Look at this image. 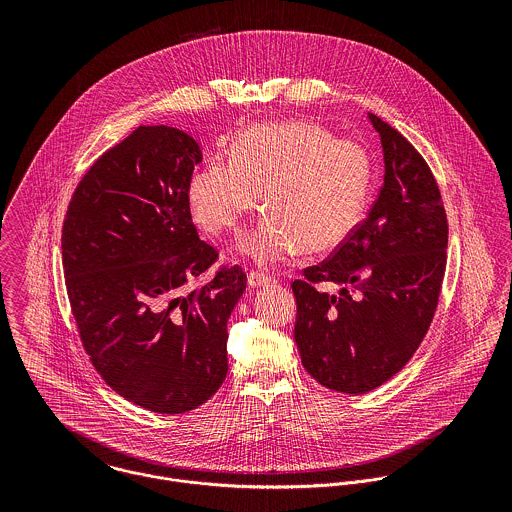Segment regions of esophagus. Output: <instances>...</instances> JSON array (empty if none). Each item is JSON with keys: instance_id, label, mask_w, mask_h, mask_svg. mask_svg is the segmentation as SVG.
Masks as SVG:
<instances>
[{"instance_id": "obj_1", "label": "esophagus", "mask_w": 512, "mask_h": 512, "mask_svg": "<svg viewBox=\"0 0 512 512\" xmlns=\"http://www.w3.org/2000/svg\"><path fill=\"white\" fill-rule=\"evenodd\" d=\"M270 284H276L274 278H270L268 274L264 272H248V286L250 288H262V286H270Z\"/></svg>"}]
</instances>
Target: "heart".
Returning a JSON list of instances; mask_svg holds the SVG:
<instances>
[{"label": "heart", "mask_w": 512, "mask_h": 512, "mask_svg": "<svg viewBox=\"0 0 512 512\" xmlns=\"http://www.w3.org/2000/svg\"><path fill=\"white\" fill-rule=\"evenodd\" d=\"M372 163L363 147L313 122L266 124L240 132L230 161L211 159L189 181L195 220L211 234L236 232L256 209L268 211L242 250L262 264L295 252L327 254L365 219Z\"/></svg>", "instance_id": "heart-1"}]
</instances>
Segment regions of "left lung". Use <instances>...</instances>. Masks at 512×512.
<instances>
[{
	"label": "left lung",
	"mask_w": 512,
	"mask_h": 512,
	"mask_svg": "<svg viewBox=\"0 0 512 512\" xmlns=\"http://www.w3.org/2000/svg\"><path fill=\"white\" fill-rule=\"evenodd\" d=\"M384 151V183L355 234L292 284L293 339L323 386L365 394L390 380L424 341L447 262V217L426 159L368 114ZM317 283H335L337 296Z\"/></svg>",
	"instance_id": "1"
}]
</instances>
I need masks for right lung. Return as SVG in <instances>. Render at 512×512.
I'll return each mask as SVG.
<instances>
[{
    "mask_svg": "<svg viewBox=\"0 0 512 512\" xmlns=\"http://www.w3.org/2000/svg\"><path fill=\"white\" fill-rule=\"evenodd\" d=\"M199 144L140 126L80 179L63 224V270L80 341L104 382L157 414L205 404L226 378V323L246 290L240 266L185 286L219 252L199 238L189 181Z\"/></svg>",
    "mask_w": 512,
    "mask_h": 512,
    "instance_id": "right-lung-1",
    "label": "right lung"
}]
</instances>
